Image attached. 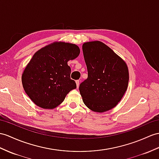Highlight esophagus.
<instances>
[{"label": "esophagus", "instance_id": "1", "mask_svg": "<svg viewBox=\"0 0 159 159\" xmlns=\"http://www.w3.org/2000/svg\"><path fill=\"white\" fill-rule=\"evenodd\" d=\"M75 83H76L77 88H79V86H80V81H79V80H76V81H75Z\"/></svg>", "mask_w": 159, "mask_h": 159}]
</instances>
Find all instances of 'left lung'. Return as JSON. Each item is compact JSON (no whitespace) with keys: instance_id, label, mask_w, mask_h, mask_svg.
I'll use <instances>...</instances> for the list:
<instances>
[{"instance_id":"obj_1","label":"left lung","mask_w":159,"mask_h":159,"mask_svg":"<svg viewBox=\"0 0 159 159\" xmlns=\"http://www.w3.org/2000/svg\"><path fill=\"white\" fill-rule=\"evenodd\" d=\"M82 50L88 69V78L79 88L84 103L98 113L113 109L128 86L126 63L100 41L85 42Z\"/></svg>"}]
</instances>
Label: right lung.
Segmentation results:
<instances>
[{
	"mask_svg": "<svg viewBox=\"0 0 159 159\" xmlns=\"http://www.w3.org/2000/svg\"><path fill=\"white\" fill-rule=\"evenodd\" d=\"M80 53V48L74 44L55 42L34 54L22 73L21 82L35 104L42 109H53L76 88L67 62L75 59Z\"/></svg>",
	"mask_w": 159,
	"mask_h": 159,
	"instance_id": "add662e5",
	"label": "right lung"
}]
</instances>
